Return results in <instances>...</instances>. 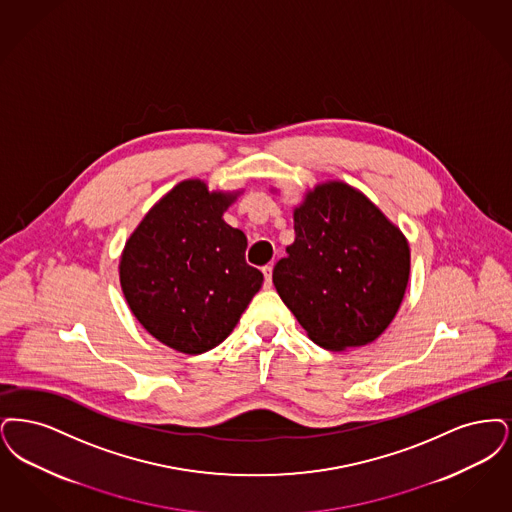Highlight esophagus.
Instances as JSON below:
<instances>
[{
    "mask_svg": "<svg viewBox=\"0 0 512 512\" xmlns=\"http://www.w3.org/2000/svg\"><path fill=\"white\" fill-rule=\"evenodd\" d=\"M262 271H264V277H266V287L269 289V287H271V271H273V267L264 266L262 267Z\"/></svg>",
    "mask_w": 512,
    "mask_h": 512,
    "instance_id": "obj_1",
    "label": "esophagus"
}]
</instances>
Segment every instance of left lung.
I'll use <instances>...</instances> for the list:
<instances>
[{"mask_svg": "<svg viewBox=\"0 0 512 512\" xmlns=\"http://www.w3.org/2000/svg\"><path fill=\"white\" fill-rule=\"evenodd\" d=\"M294 243L273 267L281 300L325 350L377 340L409 281L407 239L377 206L342 181L317 185L294 208Z\"/></svg>", "mask_w": 512, "mask_h": 512, "instance_id": "obj_1", "label": "left lung"}]
</instances>
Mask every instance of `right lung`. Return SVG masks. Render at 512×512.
Instances as JSON below:
<instances>
[{
    "mask_svg": "<svg viewBox=\"0 0 512 512\" xmlns=\"http://www.w3.org/2000/svg\"><path fill=\"white\" fill-rule=\"evenodd\" d=\"M239 193L185 179L156 202L120 256V287L135 319L181 354H204L231 334L264 275L246 237L223 222Z\"/></svg>",
    "mask_w": 512,
    "mask_h": 512,
    "instance_id": "add662e5",
    "label": "right lung"
}]
</instances>
